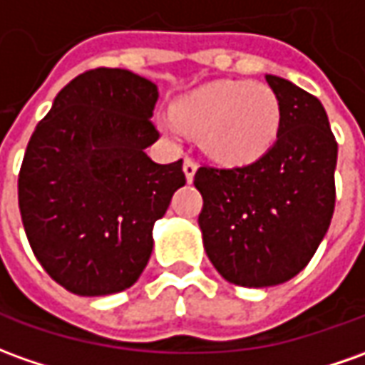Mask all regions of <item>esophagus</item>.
Instances as JSON below:
<instances>
[{"instance_id":"1","label":"esophagus","mask_w":365,"mask_h":365,"mask_svg":"<svg viewBox=\"0 0 365 365\" xmlns=\"http://www.w3.org/2000/svg\"><path fill=\"white\" fill-rule=\"evenodd\" d=\"M197 160H192V158H185V165H182V170H185V175H187L188 182H192V178H195V173H197Z\"/></svg>"}]
</instances>
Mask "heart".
<instances>
[{
	"label": "heart",
	"instance_id": "obj_1",
	"mask_svg": "<svg viewBox=\"0 0 365 365\" xmlns=\"http://www.w3.org/2000/svg\"><path fill=\"white\" fill-rule=\"evenodd\" d=\"M175 115L160 119L173 140L200 137L202 149L222 165H248L272 147L282 105L270 85L260 81H215L175 103Z\"/></svg>",
	"mask_w": 365,
	"mask_h": 365
}]
</instances>
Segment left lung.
Masks as SVG:
<instances>
[{
    "mask_svg": "<svg viewBox=\"0 0 365 365\" xmlns=\"http://www.w3.org/2000/svg\"><path fill=\"white\" fill-rule=\"evenodd\" d=\"M282 105L270 150L246 167H200L198 226L218 274L246 288H268L302 272L328 232L336 205V158L322 103L294 83L266 75Z\"/></svg>",
    "mask_w": 365,
    "mask_h": 365,
    "instance_id": "obj_1",
    "label": "left lung"
}]
</instances>
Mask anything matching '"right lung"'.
I'll return each instance as SVG.
<instances>
[{
  "instance_id": "obj_1",
  "label": "right lung",
  "mask_w": 365,
  "mask_h": 365,
  "mask_svg": "<svg viewBox=\"0 0 365 365\" xmlns=\"http://www.w3.org/2000/svg\"><path fill=\"white\" fill-rule=\"evenodd\" d=\"M157 85L127 69H91L57 93L19 170V210L35 258L79 296L123 292L153 252V226L185 187L182 160L145 149Z\"/></svg>"
}]
</instances>
